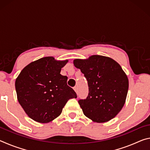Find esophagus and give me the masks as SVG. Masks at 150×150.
Returning a JSON list of instances; mask_svg holds the SVG:
<instances>
[{
	"instance_id": "34e87169",
	"label": "esophagus",
	"mask_w": 150,
	"mask_h": 150,
	"mask_svg": "<svg viewBox=\"0 0 150 150\" xmlns=\"http://www.w3.org/2000/svg\"><path fill=\"white\" fill-rule=\"evenodd\" d=\"M73 89H74V91H75L76 93H77V91H78V88H77V87H73Z\"/></svg>"
}]
</instances>
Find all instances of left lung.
<instances>
[{
    "mask_svg": "<svg viewBox=\"0 0 150 150\" xmlns=\"http://www.w3.org/2000/svg\"><path fill=\"white\" fill-rule=\"evenodd\" d=\"M88 82V95L79 100L83 113L95 122L110 120L120 112L126 102L129 82L121 66L110 57L93 55L73 60Z\"/></svg>",
    "mask_w": 150,
    "mask_h": 150,
    "instance_id": "8db88e82",
    "label": "left lung"
}]
</instances>
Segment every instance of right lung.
Segmentation results:
<instances>
[{
	"label": "right lung",
	"instance_id": "add662e5",
	"mask_svg": "<svg viewBox=\"0 0 150 150\" xmlns=\"http://www.w3.org/2000/svg\"><path fill=\"white\" fill-rule=\"evenodd\" d=\"M68 60L42 57L26 65L18 76L15 88L18 100L30 118L48 123L58 117L70 98H77L67 85V76L60 74Z\"/></svg>",
	"mask_w": 150,
	"mask_h": 150
}]
</instances>
